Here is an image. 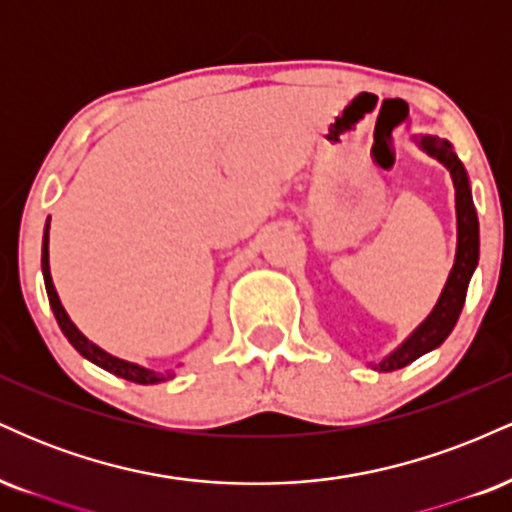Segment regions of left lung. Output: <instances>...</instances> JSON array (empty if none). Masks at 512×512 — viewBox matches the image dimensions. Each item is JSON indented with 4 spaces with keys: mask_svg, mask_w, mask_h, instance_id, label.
<instances>
[{
    "mask_svg": "<svg viewBox=\"0 0 512 512\" xmlns=\"http://www.w3.org/2000/svg\"><path fill=\"white\" fill-rule=\"evenodd\" d=\"M419 146L428 156L438 158V161L450 170L452 185H455L457 252L455 264H452L450 276L448 281H445V289L440 293L436 308H433L431 315L409 334L407 342H402V346H397L390 356H385L383 361L375 366V370H383V373L409 366L411 361L428 354V351L438 349V346L448 339L452 327L457 325V317L462 313L469 279H472L479 262V219L472 202V190H469L467 170H464L462 161L457 158L455 151H452V144L445 142V139L421 137Z\"/></svg>",
    "mask_w": 512,
    "mask_h": 512,
    "instance_id": "1",
    "label": "left lung"
}]
</instances>
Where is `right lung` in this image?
<instances>
[{
	"label": "right lung",
	"instance_id": "add662e5",
	"mask_svg": "<svg viewBox=\"0 0 512 512\" xmlns=\"http://www.w3.org/2000/svg\"><path fill=\"white\" fill-rule=\"evenodd\" d=\"M48 243H50V219H48V223H45L43 257H40V262H43V279H45V291H48V298H50V308H52V313H55V317H57V325H60V330L64 332V337L69 339V344H72L74 349L79 351V354L84 356V358H88V361H91V363H96V366H101L103 370H108V373L117 375V378L129 380V383L156 385V383H163V380L173 378V370H166V373H156V370L137 366V363L122 361V358H117L113 354H108V351H103L101 346L88 342L84 334L76 330L74 322L69 320L67 310L62 308L60 296H57V291H55V284H52Z\"/></svg>",
	"mask_w": 512,
	"mask_h": 512
}]
</instances>
